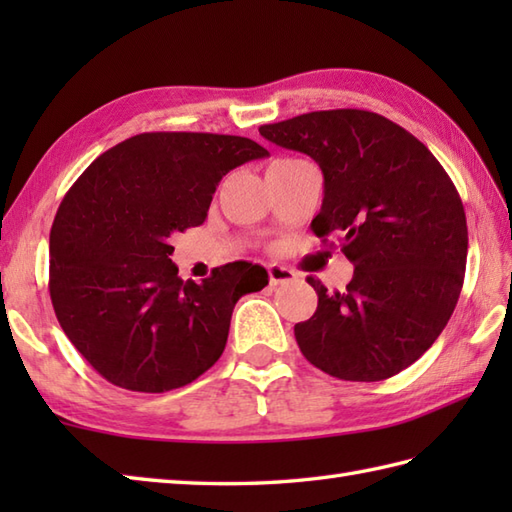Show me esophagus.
Instances as JSON below:
<instances>
[{
  "mask_svg": "<svg viewBox=\"0 0 512 512\" xmlns=\"http://www.w3.org/2000/svg\"><path fill=\"white\" fill-rule=\"evenodd\" d=\"M268 277H270V284H273V286L292 284V281L299 279L295 270L288 268V266H281V264H270L268 266Z\"/></svg>",
  "mask_w": 512,
  "mask_h": 512,
  "instance_id": "obj_1",
  "label": "esophagus"
}]
</instances>
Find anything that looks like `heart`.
<instances>
[{"label":"heart","mask_w":512,"mask_h":512,"mask_svg":"<svg viewBox=\"0 0 512 512\" xmlns=\"http://www.w3.org/2000/svg\"><path fill=\"white\" fill-rule=\"evenodd\" d=\"M281 160H290V158H279V160H275V162H281Z\"/></svg>","instance_id":"b5f03b06"}]
</instances>
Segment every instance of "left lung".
I'll use <instances>...</instances> for the list:
<instances>
[{"instance_id": "left-lung-1", "label": "left lung", "mask_w": 512, "mask_h": 512, "mask_svg": "<svg viewBox=\"0 0 512 512\" xmlns=\"http://www.w3.org/2000/svg\"><path fill=\"white\" fill-rule=\"evenodd\" d=\"M270 143L308 154L323 171L312 233L341 237L354 277L295 325L321 372L374 383L416 363L438 339L464 284L469 231L460 193L407 129L365 110H325L262 125Z\"/></svg>"}]
</instances>
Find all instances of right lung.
Masks as SVG:
<instances>
[{"label": "right lung", "mask_w": 512, "mask_h": 512, "mask_svg": "<svg viewBox=\"0 0 512 512\" xmlns=\"http://www.w3.org/2000/svg\"><path fill=\"white\" fill-rule=\"evenodd\" d=\"M268 151L255 140L149 132L81 173L50 231V299L65 336L112 385L162 394L222 356L235 303L268 275L246 262L202 284L178 277L171 235L200 226L228 171Z\"/></svg>", "instance_id": "add662e5"}]
</instances>
